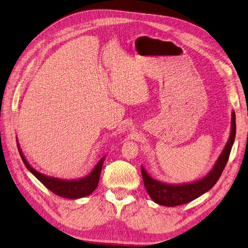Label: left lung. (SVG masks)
<instances>
[{"instance_id":"8db88e82","label":"left lung","mask_w":248,"mask_h":248,"mask_svg":"<svg viewBox=\"0 0 248 248\" xmlns=\"http://www.w3.org/2000/svg\"><path fill=\"white\" fill-rule=\"evenodd\" d=\"M235 137V114L234 111L232 112V129L231 136L225 145L224 149L221 153L220 156L217 160L216 164L204 178L195 181V182L184 183V184H168L161 182V181L152 178L145 170V168L141 166L143 182L146 188L148 195L153 199L154 202L163 206H178L185 203H188L195 199L202 196L205 192L214 187L219 180L221 174L224 170L226 163L229 158V154L232 147V144Z\"/></svg>"}]
</instances>
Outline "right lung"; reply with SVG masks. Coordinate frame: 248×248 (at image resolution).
Masks as SVG:
<instances>
[{"label": "right lung", "mask_w": 248, "mask_h": 248, "mask_svg": "<svg viewBox=\"0 0 248 248\" xmlns=\"http://www.w3.org/2000/svg\"><path fill=\"white\" fill-rule=\"evenodd\" d=\"M17 149H19L21 158L24 162V164L27 167V170L31 172L42 184L46 186L50 191H52L54 195H58L66 199H80L89 196L92 192L94 191L96 186L99 184L100 174L102 170V166H103V163L105 160V155L96 163L93 170L90 172L88 176L77 180H62L49 176H45V174L35 170L34 168L29 165V163L25 159V156H24L19 143H17Z\"/></svg>", "instance_id": "add662e5"}]
</instances>
